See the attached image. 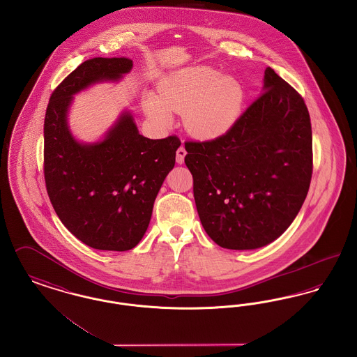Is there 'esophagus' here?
Masks as SVG:
<instances>
[{"instance_id": "1", "label": "esophagus", "mask_w": 357, "mask_h": 357, "mask_svg": "<svg viewBox=\"0 0 357 357\" xmlns=\"http://www.w3.org/2000/svg\"><path fill=\"white\" fill-rule=\"evenodd\" d=\"M185 155H187V151L184 149V146H180L177 151H176V161H177V164H183Z\"/></svg>"}]
</instances>
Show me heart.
Segmentation results:
<instances>
[{
  "label": "heart",
  "instance_id": "1",
  "mask_svg": "<svg viewBox=\"0 0 357 357\" xmlns=\"http://www.w3.org/2000/svg\"><path fill=\"white\" fill-rule=\"evenodd\" d=\"M242 84L209 67L188 68L161 79L157 95H146L144 109L157 123L165 125L170 113L185 114L188 129L200 138L228 132L243 106Z\"/></svg>",
  "mask_w": 357,
  "mask_h": 357
}]
</instances>
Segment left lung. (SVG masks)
I'll return each instance as SVG.
<instances>
[{
  "label": "left lung",
  "instance_id": "1",
  "mask_svg": "<svg viewBox=\"0 0 357 357\" xmlns=\"http://www.w3.org/2000/svg\"><path fill=\"white\" fill-rule=\"evenodd\" d=\"M263 93L228 132L185 142V165L208 236L223 248L274 242L300 212L313 172L307 107L270 67Z\"/></svg>",
  "mask_w": 357,
  "mask_h": 357
}]
</instances>
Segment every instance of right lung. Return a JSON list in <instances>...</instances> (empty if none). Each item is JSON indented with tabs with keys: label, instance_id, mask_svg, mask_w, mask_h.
<instances>
[{
	"label": "right lung",
	"instance_id": "add662e5",
	"mask_svg": "<svg viewBox=\"0 0 357 357\" xmlns=\"http://www.w3.org/2000/svg\"><path fill=\"white\" fill-rule=\"evenodd\" d=\"M128 57H94L82 63L51 95L44 119V178L61 223L96 250L128 251L139 243L153 204L176 162V135L151 139L125 112L96 144L77 142L67 125L73 96L132 70Z\"/></svg>",
	"mask_w": 357,
	"mask_h": 357
}]
</instances>
